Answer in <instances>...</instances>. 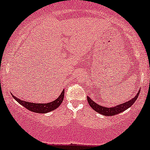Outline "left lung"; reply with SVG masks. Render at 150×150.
Listing matches in <instances>:
<instances>
[{
  "label": "left lung",
  "instance_id": "8db88e82",
  "mask_svg": "<svg viewBox=\"0 0 150 150\" xmlns=\"http://www.w3.org/2000/svg\"><path fill=\"white\" fill-rule=\"evenodd\" d=\"M140 91L139 90V91L136 94V96L133 97L131 100L124 103L120 104L119 105L112 108H105L104 107V106L99 105L97 104L96 103L93 101L89 97H87V100L91 108L94 110L95 111H96L97 112L100 113V114H101L103 115H105V116H113V115H117L119 114V113L122 112L126 110L128 108L131 107V106L136 102V99L138 98L139 96V93H140Z\"/></svg>",
  "mask_w": 150,
  "mask_h": 150
}]
</instances>
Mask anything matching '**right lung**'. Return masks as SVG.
I'll return each instance as SVG.
<instances>
[{"label":"right lung","mask_w":150,"mask_h":150,"mask_svg":"<svg viewBox=\"0 0 150 150\" xmlns=\"http://www.w3.org/2000/svg\"><path fill=\"white\" fill-rule=\"evenodd\" d=\"M12 96L19 103H20L21 105L26 108L28 110L37 113H47L54 110L60 105L63 100H64V90L55 100L51 103H33L26 102L24 101V100H20V99L17 98V97H15L13 95H12Z\"/></svg>","instance_id":"right-lung-1"}]
</instances>
